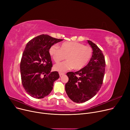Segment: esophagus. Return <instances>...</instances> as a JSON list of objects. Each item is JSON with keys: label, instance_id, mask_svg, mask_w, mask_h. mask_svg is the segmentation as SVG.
Instances as JSON below:
<instances>
[{"label": "esophagus", "instance_id": "esophagus-1", "mask_svg": "<svg viewBox=\"0 0 130 130\" xmlns=\"http://www.w3.org/2000/svg\"><path fill=\"white\" fill-rule=\"evenodd\" d=\"M59 76H62V75H65V73H62V72H59Z\"/></svg>", "mask_w": 130, "mask_h": 130}]
</instances>
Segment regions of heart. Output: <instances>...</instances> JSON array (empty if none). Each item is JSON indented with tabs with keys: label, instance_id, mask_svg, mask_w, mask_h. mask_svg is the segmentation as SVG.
Masks as SVG:
<instances>
[{
	"label": "heart",
	"instance_id": "heart-1",
	"mask_svg": "<svg viewBox=\"0 0 130 130\" xmlns=\"http://www.w3.org/2000/svg\"><path fill=\"white\" fill-rule=\"evenodd\" d=\"M49 54L56 63L65 58L67 60L54 66V69L59 72H65L74 68L79 70L86 66L92 55V50L87 46L75 42H66L60 45V49L56 44L52 45Z\"/></svg>",
	"mask_w": 130,
	"mask_h": 130
}]
</instances>
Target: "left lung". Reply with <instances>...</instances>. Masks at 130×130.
Wrapping results in <instances>:
<instances>
[{
	"label": "left lung",
	"instance_id": "left-lung-1",
	"mask_svg": "<svg viewBox=\"0 0 130 130\" xmlns=\"http://www.w3.org/2000/svg\"><path fill=\"white\" fill-rule=\"evenodd\" d=\"M93 54L86 66L76 72H68L69 81L65 91L69 98L77 103L87 101L97 94L103 83L105 61L102 51L90 40H87Z\"/></svg>",
	"mask_w": 130,
	"mask_h": 130
}]
</instances>
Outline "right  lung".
<instances>
[{"instance_id":"add662e5","label":"right lung","mask_w":130,"mask_h":130,"mask_svg":"<svg viewBox=\"0 0 130 130\" xmlns=\"http://www.w3.org/2000/svg\"><path fill=\"white\" fill-rule=\"evenodd\" d=\"M62 40L43 34L27 44L20 69L22 85L31 97L39 99L47 96L53 90L54 82L59 78L58 72H51L53 64L49 49Z\"/></svg>"}]
</instances>
